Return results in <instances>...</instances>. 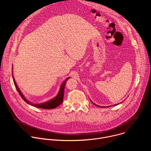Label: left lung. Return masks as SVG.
Masks as SVG:
<instances>
[{
  "label": "left lung",
  "mask_w": 151,
  "mask_h": 151,
  "mask_svg": "<svg viewBox=\"0 0 151 151\" xmlns=\"http://www.w3.org/2000/svg\"><path fill=\"white\" fill-rule=\"evenodd\" d=\"M92 103H93V102H92ZM93 104H94V103H93ZM95 105H96V104H95ZM96 106H98V105H96ZM99 106V107H100V106ZM105 108H106V107H105Z\"/></svg>",
  "instance_id": "1"
}]
</instances>
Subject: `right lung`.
<instances>
[{"label": "right lung", "instance_id": "obj_1", "mask_svg": "<svg viewBox=\"0 0 151 151\" xmlns=\"http://www.w3.org/2000/svg\"><path fill=\"white\" fill-rule=\"evenodd\" d=\"M13 77V80H14V84H15V86L17 90V91L18 92V93L19 94V95L21 96V97L22 98V99L25 102H27V104L31 105L33 106H35V107H37V108H43V109H53V108H56L57 106H58L60 104H61L63 102V99H64V90H65V84L67 83V81L70 78H67L65 81L61 85V88H60V90L59 92V93L58 94V95L55 98H53V99L47 102H45V103H43V104H32L31 102H28L26 99L24 97V96L22 95V93H21V92L20 91V90L19 89L18 86L16 84V82L15 81V79L14 78V76H12Z\"/></svg>", "mask_w": 151, "mask_h": 151}]
</instances>
